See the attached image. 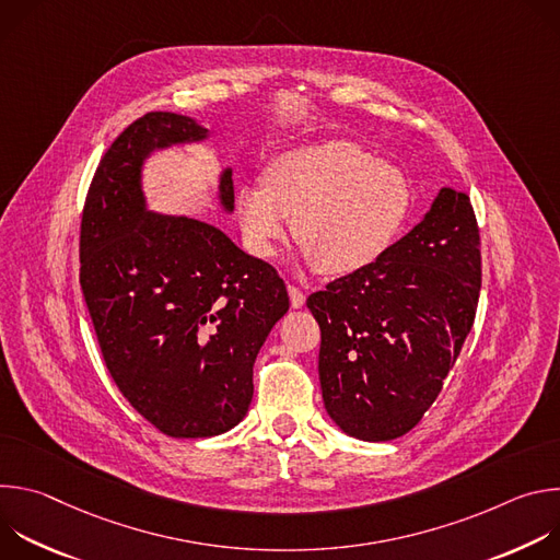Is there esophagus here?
<instances>
[{
    "instance_id": "34e87169",
    "label": "esophagus",
    "mask_w": 560,
    "mask_h": 560,
    "mask_svg": "<svg viewBox=\"0 0 560 560\" xmlns=\"http://www.w3.org/2000/svg\"><path fill=\"white\" fill-rule=\"evenodd\" d=\"M288 294H290L292 307H303L305 305V292L299 290L296 285H288Z\"/></svg>"
}]
</instances>
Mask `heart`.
Listing matches in <instances>:
<instances>
[{
	"label": "heart",
	"mask_w": 560,
	"mask_h": 560,
	"mask_svg": "<svg viewBox=\"0 0 560 560\" xmlns=\"http://www.w3.org/2000/svg\"><path fill=\"white\" fill-rule=\"evenodd\" d=\"M412 186L401 166L354 141L330 139L283 152L266 173V188L236 192V221L248 250L275 257L288 221L294 238L328 277L374 266L401 236Z\"/></svg>",
	"instance_id": "heart-1"
}]
</instances>
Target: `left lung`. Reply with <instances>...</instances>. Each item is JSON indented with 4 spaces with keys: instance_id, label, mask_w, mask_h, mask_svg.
<instances>
[{
    "instance_id": "obj_1",
    "label": "left lung",
    "mask_w": 560,
    "mask_h": 560,
    "mask_svg": "<svg viewBox=\"0 0 560 560\" xmlns=\"http://www.w3.org/2000/svg\"><path fill=\"white\" fill-rule=\"evenodd\" d=\"M478 292L469 197L441 188L421 223L374 266L310 294L322 328L318 381L335 425L374 443L410 432L471 330Z\"/></svg>"
}]
</instances>
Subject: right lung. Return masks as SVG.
<instances>
[{
  "label": "right lung",
  "instance_id": "add662e5",
  "mask_svg": "<svg viewBox=\"0 0 560 560\" xmlns=\"http://www.w3.org/2000/svg\"><path fill=\"white\" fill-rule=\"evenodd\" d=\"M208 137L177 113L132 121L95 173L79 238V283L106 368L128 404L175 439L217 436L248 415L255 359L290 307L277 270L219 228L148 208L150 154ZM217 199L234 210L230 166Z\"/></svg>",
  "mask_w": 560,
  "mask_h": 560
}]
</instances>
